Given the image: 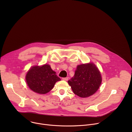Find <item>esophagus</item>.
Instances as JSON below:
<instances>
[{
	"mask_svg": "<svg viewBox=\"0 0 132 132\" xmlns=\"http://www.w3.org/2000/svg\"><path fill=\"white\" fill-rule=\"evenodd\" d=\"M63 80H65V81H67L68 80V77H65V78H62V79Z\"/></svg>",
	"mask_w": 132,
	"mask_h": 132,
	"instance_id": "1",
	"label": "esophagus"
}]
</instances>
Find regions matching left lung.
I'll use <instances>...</instances> for the list:
<instances>
[{"label":"left lung","instance_id":"8db88e82","mask_svg":"<svg viewBox=\"0 0 132 132\" xmlns=\"http://www.w3.org/2000/svg\"><path fill=\"white\" fill-rule=\"evenodd\" d=\"M101 81L98 68L94 64L89 63L77 66L74 76L68 82L75 95L87 98L98 90Z\"/></svg>","mask_w":132,"mask_h":132}]
</instances>
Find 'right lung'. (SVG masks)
Listing matches in <instances>:
<instances>
[{
    "instance_id": "add662e5",
    "label": "right lung",
    "mask_w": 132,
    "mask_h": 132,
    "mask_svg": "<svg viewBox=\"0 0 132 132\" xmlns=\"http://www.w3.org/2000/svg\"><path fill=\"white\" fill-rule=\"evenodd\" d=\"M26 79L29 87L34 92L45 94L51 91L55 83L60 81L50 66L47 64L42 66H33L26 75Z\"/></svg>"
}]
</instances>
